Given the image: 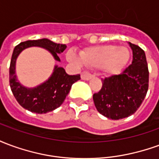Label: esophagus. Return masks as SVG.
Segmentation results:
<instances>
[{"label":"esophagus","mask_w":159,"mask_h":159,"mask_svg":"<svg viewBox=\"0 0 159 159\" xmlns=\"http://www.w3.org/2000/svg\"><path fill=\"white\" fill-rule=\"evenodd\" d=\"M93 77V75H91L90 73L86 72V71H84V72L82 73V75H81V78L83 80H86V81H89L91 78Z\"/></svg>","instance_id":"1"}]
</instances>
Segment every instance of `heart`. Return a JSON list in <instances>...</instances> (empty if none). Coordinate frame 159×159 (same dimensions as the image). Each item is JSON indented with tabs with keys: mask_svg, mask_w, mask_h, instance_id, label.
<instances>
[{
	"mask_svg": "<svg viewBox=\"0 0 159 159\" xmlns=\"http://www.w3.org/2000/svg\"><path fill=\"white\" fill-rule=\"evenodd\" d=\"M70 61L79 62L73 52H68ZM129 58V52L124 47L116 45H102L89 48L80 52L82 62L89 67H100L104 72L113 75L120 72Z\"/></svg>",
	"mask_w": 159,
	"mask_h": 159,
	"instance_id": "obj_1",
	"label": "heart"
}]
</instances>
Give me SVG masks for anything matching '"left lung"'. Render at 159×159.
<instances>
[{
    "label": "left lung",
    "instance_id": "obj_1",
    "mask_svg": "<svg viewBox=\"0 0 159 159\" xmlns=\"http://www.w3.org/2000/svg\"><path fill=\"white\" fill-rule=\"evenodd\" d=\"M132 64L119 75L102 80V88L93 95L97 111L107 118L118 120L131 116L147 95L149 71L146 54L139 46L129 42Z\"/></svg>",
    "mask_w": 159,
    "mask_h": 159
}]
</instances>
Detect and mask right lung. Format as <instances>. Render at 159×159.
Returning a JSON list of instances; mask_svg holds the SVG:
<instances>
[{
  "instance_id": "right-lung-1",
  "label": "right lung",
  "mask_w": 159,
  "mask_h": 159,
  "mask_svg": "<svg viewBox=\"0 0 159 159\" xmlns=\"http://www.w3.org/2000/svg\"><path fill=\"white\" fill-rule=\"evenodd\" d=\"M30 47H41L47 49L55 60L60 61L58 54L65 51L66 45L55 43L47 38L30 40L16 46L12 52L9 68V83L15 99L21 107L31 112L47 113L62 105L73 83L81 77L80 75H68L63 67L55 66L53 72L46 82L35 88L23 86L15 74L16 60L24 49Z\"/></svg>"
}]
</instances>
